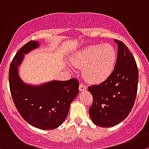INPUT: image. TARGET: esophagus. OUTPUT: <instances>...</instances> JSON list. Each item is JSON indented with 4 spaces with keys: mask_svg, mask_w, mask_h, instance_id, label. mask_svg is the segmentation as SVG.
Here are the masks:
<instances>
[{
    "mask_svg": "<svg viewBox=\"0 0 149 149\" xmlns=\"http://www.w3.org/2000/svg\"><path fill=\"white\" fill-rule=\"evenodd\" d=\"M79 89H80V91H84L86 90V86H85V85H83V83H80V86H79Z\"/></svg>",
    "mask_w": 149,
    "mask_h": 149,
    "instance_id": "esophagus-1",
    "label": "esophagus"
}]
</instances>
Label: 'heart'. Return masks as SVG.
Returning a JSON list of instances; mask_svg holds the SVG:
<instances>
[{
  "label": "heart",
  "mask_w": 149,
  "mask_h": 149,
  "mask_svg": "<svg viewBox=\"0 0 149 149\" xmlns=\"http://www.w3.org/2000/svg\"><path fill=\"white\" fill-rule=\"evenodd\" d=\"M112 45H94L80 49L71 58L74 67L83 69V77L91 83H101L110 76L116 61Z\"/></svg>",
  "instance_id": "heart-1"
}]
</instances>
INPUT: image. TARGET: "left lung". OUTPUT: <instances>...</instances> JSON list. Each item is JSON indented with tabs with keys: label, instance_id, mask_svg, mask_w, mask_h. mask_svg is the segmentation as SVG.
Wrapping results in <instances>:
<instances>
[{
	"label": "left lung",
	"instance_id": "1",
	"mask_svg": "<svg viewBox=\"0 0 149 149\" xmlns=\"http://www.w3.org/2000/svg\"><path fill=\"white\" fill-rule=\"evenodd\" d=\"M117 61L110 77L99 85L88 86L93 103L89 115L93 124L110 127L119 124L130 113L135 102L138 69L132 53L120 40Z\"/></svg>",
	"mask_w": 149,
	"mask_h": 149
}]
</instances>
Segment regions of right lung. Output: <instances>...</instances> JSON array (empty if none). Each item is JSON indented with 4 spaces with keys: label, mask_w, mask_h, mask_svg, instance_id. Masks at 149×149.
I'll use <instances>...</instances> for the list:
<instances>
[{
    "label": "right lung",
    "mask_w": 149,
    "mask_h": 149,
    "mask_svg": "<svg viewBox=\"0 0 149 149\" xmlns=\"http://www.w3.org/2000/svg\"><path fill=\"white\" fill-rule=\"evenodd\" d=\"M38 46L37 42L30 41L17 52L8 72L10 91L18 112L28 124L41 130H53L66 119L71 102L79 93V82L72 78L39 86L25 84L18 75L17 66L23 55Z\"/></svg>",
    "instance_id": "1"
}]
</instances>
